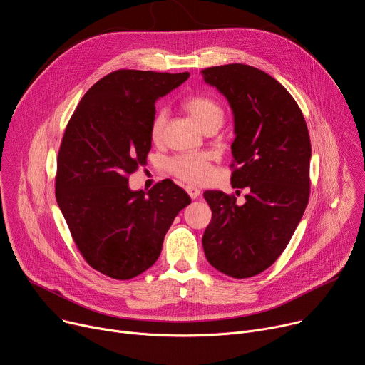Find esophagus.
Wrapping results in <instances>:
<instances>
[{"instance_id": "esophagus-1", "label": "esophagus", "mask_w": 365, "mask_h": 365, "mask_svg": "<svg viewBox=\"0 0 365 365\" xmlns=\"http://www.w3.org/2000/svg\"><path fill=\"white\" fill-rule=\"evenodd\" d=\"M186 192H187V195L192 199H197L199 195H200V190L197 187H195V186H186Z\"/></svg>"}]
</instances>
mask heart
<instances>
[{
	"label": "heart",
	"instance_id": "heart-1",
	"mask_svg": "<svg viewBox=\"0 0 365 365\" xmlns=\"http://www.w3.org/2000/svg\"><path fill=\"white\" fill-rule=\"evenodd\" d=\"M183 108L203 132L207 129H219L223 123L225 113L222 106L207 96L196 94L187 97L183 101ZM166 118L168 113L165 108H160L153 115L150 125V138L153 140H158L162 136ZM168 168L175 176L190 183H200L210 173V163L206 155L178 156L169 162Z\"/></svg>",
	"mask_w": 365,
	"mask_h": 365
}]
</instances>
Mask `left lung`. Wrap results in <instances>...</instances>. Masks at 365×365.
Masks as SVG:
<instances>
[{"label":"left lung","instance_id":"1","mask_svg":"<svg viewBox=\"0 0 365 365\" xmlns=\"http://www.w3.org/2000/svg\"><path fill=\"white\" fill-rule=\"evenodd\" d=\"M233 113L230 183L247 202L203 193L212 209L202 245L207 262L232 278H250L284 252L309 199L311 142L294 97L274 77L247 64L202 70ZM239 192V190H237Z\"/></svg>","mask_w":365,"mask_h":365}]
</instances>
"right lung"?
<instances>
[{
	"label": "right lung",
	"instance_id": "obj_1",
	"mask_svg": "<svg viewBox=\"0 0 365 365\" xmlns=\"http://www.w3.org/2000/svg\"><path fill=\"white\" fill-rule=\"evenodd\" d=\"M189 73L117 70L88 88L66 128L57 158L56 199L86 262L126 281L149 269L187 193L166 179L148 195L128 176L152 148L155 103Z\"/></svg>",
	"mask_w": 365,
	"mask_h": 365
}]
</instances>
